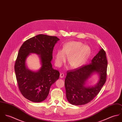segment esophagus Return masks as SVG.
I'll return each instance as SVG.
<instances>
[{
  "mask_svg": "<svg viewBox=\"0 0 122 122\" xmlns=\"http://www.w3.org/2000/svg\"><path fill=\"white\" fill-rule=\"evenodd\" d=\"M64 77V74L62 73H61L60 74V77L61 78H63Z\"/></svg>",
  "mask_w": 122,
  "mask_h": 122,
  "instance_id": "obj_1",
  "label": "esophagus"
}]
</instances>
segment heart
I'll list each match as a JSON object with an SVG mask.
<instances>
[{"label":"heart","instance_id":"b5f03b06","mask_svg":"<svg viewBox=\"0 0 122 122\" xmlns=\"http://www.w3.org/2000/svg\"><path fill=\"white\" fill-rule=\"evenodd\" d=\"M89 54L90 49L87 46H82V43L79 42H69L63 46L62 50H58L56 52L55 64L57 67H61L68 57V62L70 67L77 68L84 64Z\"/></svg>","mask_w":122,"mask_h":122}]
</instances>
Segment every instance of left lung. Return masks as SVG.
<instances>
[{"mask_svg":"<svg viewBox=\"0 0 122 122\" xmlns=\"http://www.w3.org/2000/svg\"><path fill=\"white\" fill-rule=\"evenodd\" d=\"M107 65L106 52L102 48L89 64L67 71L65 86L66 97L70 104H86L96 96L106 82ZM93 73L99 75L98 82L94 86H86L87 80Z\"/></svg>","mask_w":122,"mask_h":122,"instance_id":"left-lung-1","label":"left lung"}]
</instances>
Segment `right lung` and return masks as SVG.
<instances>
[{
	"label": "right lung",
	"instance_id": "1",
	"mask_svg": "<svg viewBox=\"0 0 122 122\" xmlns=\"http://www.w3.org/2000/svg\"><path fill=\"white\" fill-rule=\"evenodd\" d=\"M59 40L57 36L39 34L25 41L19 49L15 65L18 86L22 95L31 102L45 100L51 86L59 78L60 72L52 68L51 62L53 47ZM30 53L40 55L41 67L38 71H30L25 66Z\"/></svg>",
	"mask_w": 122,
	"mask_h": 122
}]
</instances>
